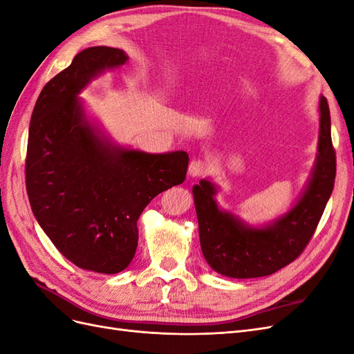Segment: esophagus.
<instances>
[{
	"label": "esophagus",
	"instance_id": "34e87169",
	"mask_svg": "<svg viewBox=\"0 0 354 354\" xmlns=\"http://www.w3.org/2000/svg\"><path fill=\"white\" fill-rule=\"evenodd\" d=\"M208 171V167L205 162H202V160L199 159H195L192 160L190 165H189V176L192 178H196V177H201L203 176Z\"/></svg>",
	"mask_w": 354,
	"mask_h": 354
}]
</instances>
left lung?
<instances>
[{
	"instance_id": "1",
	"label": "left lung",
	"mask_w": 354,
	"mask_h": 354,
	"mask_svg": "<svg viewBox=\"0 0 354 354\" xmlns=\"http://www.w3.org/2000/svg\"><path fill=\"white\" fill-rule=\"evenodd\" d=\"M317 153L307 183L286 212L251 224L217 202L220 186L202 178L192 189L199 224L201 250L218 274L234 279L269 276L294 261L312 239L335 181L328 102L319 97Z\"/></svg>"
}]
</instances>
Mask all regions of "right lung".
I'll return each mask as SVG.
<instances>
[{
	"label": "right lung",
	"mask_w": 354,
	"mask_h": 354,
	"mask_svg": "<svg viewBox=\"0 0 354 354\" xmlns=\"http://www.w3.org/2000/svg\"><path fill=\"white\" fill-rule=\"evenodd\" d=\"M128 62L124 50L90 47L42 88L30 118L26 190L32 212L75 266L115 274L138 243L137 221L160 192L186 178L185 151L149 153L112 140L80 94Z\"/></svg>",
	"instance_id": "right-lung-1"
}]
</instances>
